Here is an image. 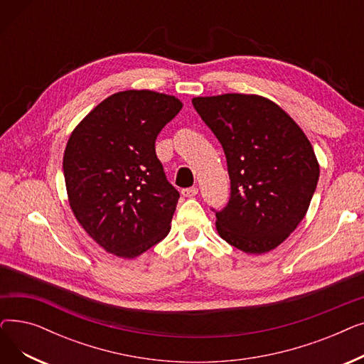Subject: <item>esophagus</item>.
Returning a JSON list of instances; mask_svg holds the SVG:
<instances>
[{
    "mask_svg": "<svg viewBox=\"0 0 364 364\" xmlns=\"http://www.w3.org/2000/svg\"><path fill=\"white\" fill-rule=\"evenodd\" d=\"M198 187H188V188H183L181 190V195L184 196V198H193V196H196L198 195Z\"/></svg>",
    "mask_w": 364,
    "mask_h": 364,
    "instance_id": "34e87169",
    "label": "esophagus"
}]
</instances>
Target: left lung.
Returning a JSON list of instances; mask_svg holds the SVG:
<instances>
[{
	"label": "left lung",
	"mask_w": 364,
	"mask_h": 364,
	"mask_svg": "<svg viewBox=\"0 0 364 364\" xmlns=\"http://www.w3.org/2000/svg\"><path fill=\"white\" fill-rule=\"evenodd\" d=\"M224 149L230 200L217 232L246 254L277 247L304 220L320 176L313 146L274 102L228 92L192 100Z\"/></svg>",
	"instance_id": "obj_1"
}]
</instances>
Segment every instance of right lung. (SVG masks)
<instances>
[{"mask_svg":"<svg viewBox=\"0 0 364 364\" xmlns=\"http://www.w3.org/2000/svg\"><path fill=\"white\" fill-rule=\"evenodd\" d=\"M181 107L164 92L119 91L70 134L63 155L69 205L109 254L132 259L169 233L180 193L165 177L155 141Z\"/></svg>","mask_w":364,"mask_h":364,"instance_id":"add662e5","label":"right lung"}]
</instances>
